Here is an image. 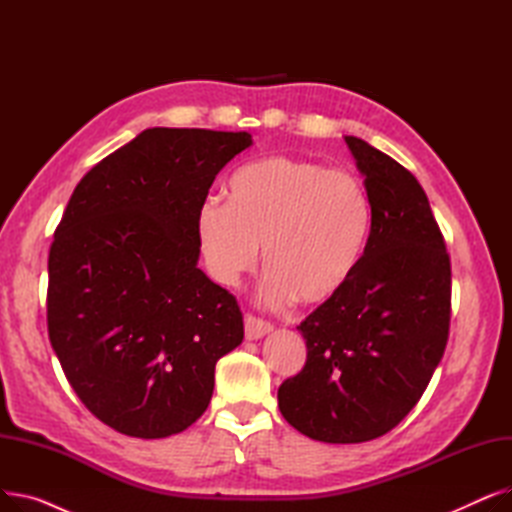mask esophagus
Segmentation results:
<instances>
[{"label": "esophagus", "instance_id": "esophagus-1", "mask_svg": "<svg viewBox=\"0 0 512 512\" xmlns=\"http://www.w3.org/2000/svg\"><path fill=\"white\" fill-rule=\"evenodd\" d=\"M272 330H274V326L270 324V321H263L255 315L245 317V336H247V340H259L265 334H270Z\"/></svg>", "mask_w": 512, "mask_h": 512}]
</instances>
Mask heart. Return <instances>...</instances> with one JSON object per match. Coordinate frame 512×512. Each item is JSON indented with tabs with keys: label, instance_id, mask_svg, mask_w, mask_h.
Segmentation results:
<instances>
[{
	"label": "heart",
	"instance_id": "obj_1",
	"mask_svg": "<svg viewBox=\"0 0 512 512\" xmlns=\"http://www.w3.org/2000/svg\"><path fill=\"white\" fill-rule=\"evenodd\" d=\"M371 228V197L355 172L294 157L242 166L228 182V205L207 199L197 213L201 255L218 284L238 286L263 247L270 274L261 299L270 307L334 301L355 278Z\"/></svg>",
	"mask_w": 512,
	"mask_h": 512
}]
</instances>
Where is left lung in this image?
Returning a JSON list of instances; mask_svg holds the SVG:
<instances>
[{
  "instance_id": "obj_1",
  "label": "left lung",
  "mask_w": 512,
  "mask_h": 512,
  "mask_svg": "<svg viewBox=\"0 0 512 512\" xmlns=\"http://www.w3.org/2000/svg\"><path fill=\"white\" fill-rule=\"evenodd\" d=\"M344 141L371 197L369 245L351 284L301 321L305 367L278 388L284 419L328 444L380 438L405 419L450 328V257L425 191L390 155Z\"/></svg>"
}]
</instances>
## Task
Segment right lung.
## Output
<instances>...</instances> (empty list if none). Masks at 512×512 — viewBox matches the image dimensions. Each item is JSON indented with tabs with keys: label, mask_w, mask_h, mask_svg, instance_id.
Listing matches in <instances>:
<instances>
[{
	"label": "right lung",
	"mask_w": 512,
	"mask_h": 512,
	"mask_svg": "<svg viewBox=\"0 0 512 512\" xmlns=\"http://www.w3.org/2000/svg\"><path fill=\"white\" fill-rule=\"evenodd\" d=\"M249 132L147 128L74 188L49 249L47 330L76 396L132 438L193 425L242 342L232 294L197 267V213Z\"/></svg>",
	"instance_id": "add662e5"
}]
</instances>
